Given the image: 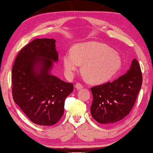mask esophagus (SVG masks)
<instances>
[{
    "mask_svg": "<svg viewBox=\"0 0 153 153\" xmlns=\"http://www.w3.org/2000/svg\"><path fill=\"white\" fill-rule=\"evenodd\" d=\"M76 89L79 90V89H82V88H84V86H83V85H82L81 84H79V83H77L76 84Z\"/></svg>",
    "mask_w": 153,
    "mask_h": 153,
    "instance_id": "esophagus-1",
    "label": "esophagus"
}]
</instances>
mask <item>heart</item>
Returning <instances> with one entry per match:
<instances>
[{"label": "heart", "instance_id": "obj_1", "mask_svg": "<svg viewBox=\"0 0 153 153\" xmlns=\"http://www.w3.org/2000/svg\"><path fill=\"white\" fill-rule=\"evenodd\" d=\"M65 71L72 77L81 63L87 79L94 84H102L112 79L120 70L122 59L109 46L98 42L77 45L72 51H67L63 58Z\"/></svg>", "mask_w": 153, "mask_h": 153}]
</instances>
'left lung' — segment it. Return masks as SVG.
<instances>
[{"mask_svg": "<svg viewBox=\"0 0 153 153\" xmlns=\"http://www.w3.org/2000/svg\"><path fill=\"white\" fill-rule=\"evenodd\" d=\"M142 84L140 64L136 59L129 70L113 82L91 88L92 117L101 124L115 123L128 115L135 104Z\"/></svg>", "mask_w": 153, "mask_h": 153, "instance_id": "left-lung-1", "label": "left lung"}]
</instances>
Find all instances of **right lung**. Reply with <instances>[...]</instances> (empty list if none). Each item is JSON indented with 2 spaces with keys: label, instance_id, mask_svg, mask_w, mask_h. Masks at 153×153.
I'll return each mask as SVG.
<instances>
[{
  "label": "right lung",
  "instance_id": "add662e5",
  "mask_svg": "<svg viewBox=\"0 0 153 153\" xmlns=\"http://www.w3.org/2000/svg\"><path fill=\"white\" fill-rule=\"evenodd\" d=\"M54 39H35L18 54L12 69V94L33 123L54 125L64 113L65 100L73 92L72 83L51 74L58 53Z\"/></svg>",
  "mask_w": 153,
  "mask_h": 153
}]
</instances>
